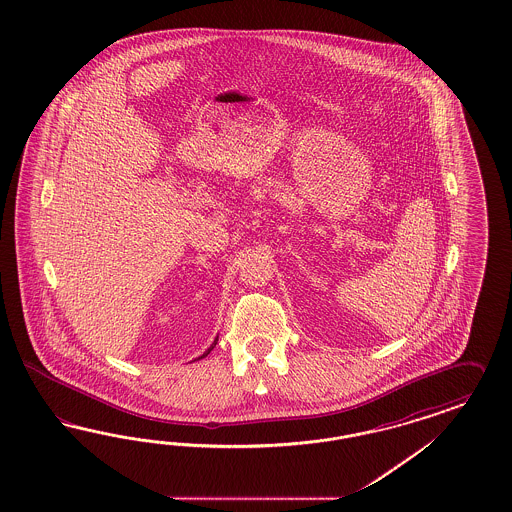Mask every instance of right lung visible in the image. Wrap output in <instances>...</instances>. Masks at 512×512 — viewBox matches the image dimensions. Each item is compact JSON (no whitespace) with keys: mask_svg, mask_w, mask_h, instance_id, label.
<instances>
[{"mask_svg":"<svg viewBox=\"0 0 512 512\" xmlns=\"http://www.w3.org/2000/svg\"><path fill=\"white\" fill-rule=\"evenodd\" d=\"M216 343H217V340L214 341V343H212V347H210V349H208V351H206V353H204V355H202V357H206V355H208V353H210V351H212V349H214V345H216Z\"/></svg>","mask_w":512,"mask_h":512,"instance_id":"add662e5","label":"right lung"}]
</instances>
